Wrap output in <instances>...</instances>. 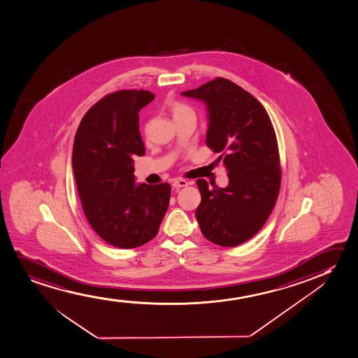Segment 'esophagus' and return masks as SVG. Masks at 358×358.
Masks as SVG:
<instances>
[{"instance_id": "obj_1", "label": "esophagus", "mask_w": 358, "mask_h": 358, "mask_svg": "<svg viewBox=\"0 0 358 358\" xmlns=\"http://www.w3.org/2000/svg\"><path fill=\"white\" fill-rule=\"evenodd\" d=\"M171 185L173 188H182V187L188 186V182L186 180H173Z\"/></svg>"}]
</instances>
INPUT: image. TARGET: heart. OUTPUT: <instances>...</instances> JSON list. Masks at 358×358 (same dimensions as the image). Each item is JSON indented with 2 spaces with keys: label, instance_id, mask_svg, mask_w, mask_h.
Listing matches in <instances>:
<instances>
[{
  "label": "heart",
  "instance_id": "heart-1",
  "mask_svg": "<svg viewBox=\"0 0 358 358\" xmlns=\"http://www.w3.org/2000/svg\"><path fill=\"white\" fill-rule=\"evenodd\" d=\"M171 112L175 120L178 119V117H181V116L186 115V114H191V113L194 114L191 107H188L187 104H183V103L178 102L172 103Z\"/></svg>",
  "mask_w": 358,
  "mask_h": 358
}]
</instances>
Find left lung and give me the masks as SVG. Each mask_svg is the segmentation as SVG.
Listing matches in <instances>:
<instances>
[{
    "mask_svg": "<svg viewBox=\"0 0 358 358\" xmlns=\"http://www.w3.org/2000/svg\"><path fill=\"white\" fill-rule=\"evenodd\" d=\"M204 102L206 144L228 172L224 188L196 181L201 201L195 210L200 231L221 246L249 241L265 224L280 187L278 145L273 126L261 103L232 81L216 78L181 93Z\"/></svg>",
    "mask_w": 358,
    "mask_h": 358,
    "instance_id": "obj_1",
    "label": "left lung"
}]
</instances>
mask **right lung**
<instances>
[{
    "label": "right lung",
    "mask_w": 358,
    "mask_h": 358,
    "mask_svg": "<svg viewBox=\"0 0 358 358\" xmlns=\"http://www.w3.org/2000/svg\"><path fill=\"white\" fill-rule=\"evenodd\" d=\"M144 90L110 93L85 114L75 135L73 169L86 218L104 242L132 249L152 241L166 213L169 183H136L134 158L145 153L140 112Z\"/></svg>",
    "instance_id": "1"
}]
</instances>
